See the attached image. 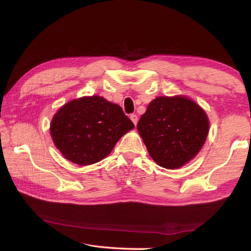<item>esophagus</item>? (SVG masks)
<instances>
[{
	"mask_svg": "<svg viewBox=\"0 0 251 251\" xmlns=\"http://www.w3.org/2000/svg\"><path fill=\"white\" fill-rule=\"evenodd\" d=\"M130 120L132 121V123H134L135 126H136L137 123H138V116H137L136 114H131V115H130Z\"/></svg>",
	"mask_w": 251,
	"mask_h": 251,
	"instance_id": "obj_1",
	"label": "esophagus"
}]
</instances>
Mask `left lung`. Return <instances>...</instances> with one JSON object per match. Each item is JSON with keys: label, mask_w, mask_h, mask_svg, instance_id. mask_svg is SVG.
<instances>
[{"label": "left lung", "mask_w": 251, "mask_h": 251, "mask_svg": "<svg viewBox=\"0 0 251 251\" xmlns=\"http://www.w3.org/2000/svg\"><path fill=\"white\" fill-rule=\"evenodd\" d=\"M137 129L154 162L176 169L201 151L209 121L199 104L183 96L157 97L149 103Z\"/></svg>", "instance_id": "obj_1"}]
</instances>
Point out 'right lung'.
<instances>
[{"label":"right lung","instance_id":"add662e5","mask_svg":"<svg viewBox=\"0 0 251 251\" xmlns=\"http://www.w3.org/2000/svg\"><path fill=\"white\" fill-rule=\"evenodd\" d=\"M134 127L120 105L92 96L61 106L51 120L50 135L63 156L86 166L108 156L120 138Z\"/></svg>","mask_w":251,"mask_h":251}]
</instances>
